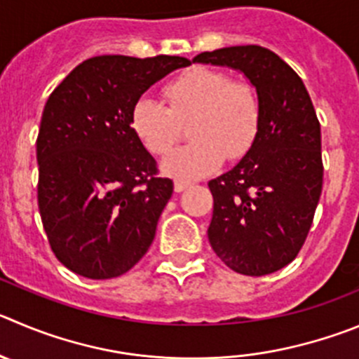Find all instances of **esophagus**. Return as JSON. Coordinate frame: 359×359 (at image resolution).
Returning <instances> with one entry per match:
<instances>
[{
  "mask_svg": "<svg viewBox=\"0 0 359 359\" xmlns=\"http://www.w3.org/2000/svg\"><path fill=\"white\" fill-rule=\"evenodd\" d=\"M189 186H191V182H187V180H175V184H173V189H175L177 193H182V191L187 189Z\"/></svg>",
  "mask_w": 359,
  "mask_h": 359,
  "instance_id": "obj_1",
  "label": "esophagus"
}]
</instances>
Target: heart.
Here are the masks:
<instances>
[{
	"label": "heart",
	"instance_id": "heart-1",
	"mask_svg": "<svg viewBox=\"0 0 359 359\" xmlns=\"http://www.w3.org/2000/svg\"><path fill=\"white\" fill-rule=\"evenodd\" d=\"M170 108L154 95H142L130 111V127L149 152L164 154L178 133L177 118L194 116V142L161 161L164 175L180 180L209 175L225 159H239L255 142L260 100L248 83L230 81L225 72L196 67L180 74L166 88Z\"/></svg>",
	"mask_w": 359,
	"mask_h": 359
}]
</instances>
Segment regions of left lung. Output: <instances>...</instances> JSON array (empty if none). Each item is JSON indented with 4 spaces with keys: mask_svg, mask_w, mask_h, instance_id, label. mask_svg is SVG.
Segmentation results:
<instances>
[{
    "mask_svg": "<svg viewBox=\"0 0 359 359\" xmlns=\"http://www.w3.org/2000/svg\"><path fill=\"white\" fill-rule=\"evenodd\" d=\"M195 63L239 70L260 100V127L246 156L209 182L207 236L232 271L264 276L299 253L323 191L320 123L301 78L273 51L233 46Z\"/></svg>",
    "mask_w": 359,
    "mask_h": 359,
    "instance_id": "obj_1",
    "label": "left lung"
}]
</instances>
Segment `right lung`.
Segmentation results:
<instances>
[{
	"mask_svg": "<svg viewBox=\"0 0 359 359\" xmlns=\"http://www.w3.org/2000/svg\"><path fill=\"white\" fill-rule=\"evenodd\" d=\"M191 65L182 56L85 60L53 90L36 138L39 210L56 259L79 276L109 280L147 253L173 182L130 127L134 102Z\"/></svg>",
	"mask_w": 359,
	"mask_h": 359,
	"instance_id": "add662e5",
	"label": "right lung"
}]
</instances>
